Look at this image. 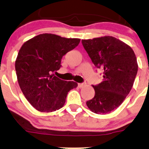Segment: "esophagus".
Here are the masks:
<instances>
[{
	"mask_svg": "<svg viewBox=\"0 0 149 149\" xmlns=\"http://www.w3.org/2000/svg\"><path fill=\"white\" fill-rule=\"evenodd\" d=\"M78 86H79V88H83L84 86H86V84H84V83H79V84H78Z\"/></svg>",
	"mask_w": 149,
	"mask_h": 149,
	"instance_id": "obj_1",
	"label": "esophagus"
}]
</instances>
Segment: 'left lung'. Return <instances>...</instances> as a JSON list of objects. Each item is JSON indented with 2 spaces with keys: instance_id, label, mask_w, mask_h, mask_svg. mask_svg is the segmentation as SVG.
<instances>
[{
  "instance_id": "1",
  "label": "left lung",
  "mask_w": 149,
  "mask_h": 149,
  "mask_svg": "<svg viewBox=\"0 0 149 149\" xmlns=\"http://www.w3.org/2000/svg\"><path fill=\"white\" fill-rule=\"evenodd\" d=\"M81 42L94 65L104 70L102 81L92 86L95 94L86 105L94 113H109L123 102L133 86L139 67L134 51L112 36Z\"/></svg>"
}]
</instances>
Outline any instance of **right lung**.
<instances>
[{
    "label": "right lung",
    "mask_w": 149,
    "mask_h": 149,
    "mask_svg": "<svg viewBox=\"0 0 149 149\" xmlns=\"http://www.w3.org/2000/svg\"><path fill=\"white\" fill-rule=\"evenodd\" d=\"M80 39L42 34L25 42L15 62L18 83L27 101L37 110L51 112L65 104L70 90L78 84L54 76L61 59L79 45Z\"/></svg>",
    "instance_id": "add662e5"
}]
</instances>
